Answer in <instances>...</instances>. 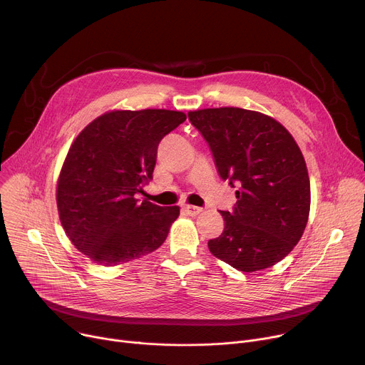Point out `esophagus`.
I'll list each match as a JSON object with an SVG mask.
<instances>
[{
  "label": "esophagus",
  "instance_id": "obj_1",
  "mask_svg": "<svg viewBox=\"0 0 365 365\" xmlns=\"http://www.w3.org/2000/svg\"><path fill=\"white\" fill-rule=\"evenodd\" d=\"M183 210L186 211V214H189L190 217H196V215H199L203 210L202 207H199V206H193V205H185L183 206Z\"/></svg>",
  "mask_w": 365,
  "mask_h": 365
}]
</instances>
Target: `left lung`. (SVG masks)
I'll use <instances>...</instances> for the list:
<instances>
[{
  "label": "left lung",
  "instance_id": "8db88e82",
  "mask_svg": "<svg viewBox=\"0 0 365 365\" xmlns=\"http://www.w3.org/2000/svg\"><path fill=\"white\" fill-rule=\"evenodd\" d=\"M187 115L210 144L220 176L240 186L234 211H221L224 231L207 241L210 251L244 273L277 264L302 238L310 211L309 175L297 143L277 120L258 111L221 107Z\"/></svg>",
  "mask_w": 365,
  "mask_h": 365
}]
</instances>
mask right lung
Here are the masks:
<instances>
[{
  "label": "right lung",
  "instance_id": "add662e5",
  "mask_svg": "<svg viewBox=\"0 0 365 365\" xmlns=\"http://www.w3.org/2000/svg\"><path fill=\"white\" fill-rule=\"evenodd\" d=\"M186 120L182 111L113 110L73 140L56 186L61 224L72 244L101 266L128 263L158 250L179 206L138 202L153 178L162 138Z\"/></svg>",
  "mask_w": 365,
  "mask_h": 365
}]
</instances>
